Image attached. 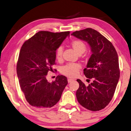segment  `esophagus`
<instances>
[{
    "label": "esophagus",
    "instance_id": "1",
    "mask_svg": "<svg viewBox=\"0 0 131 131\" xmlns=\"http://www.w3.org/2000/svg\"><path fill=\"white\" fill-rule=\"evenodd\" d=\"M68 81L69 83H70V82H71L72 81H73V80L72 79H70V78H68Z\"/></svg>",
    "mask_w": 131,
    "mask_h": 131
}]
</instances>
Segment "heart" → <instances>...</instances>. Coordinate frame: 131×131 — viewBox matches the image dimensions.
Here are the masks:
<instances>
[{
    "instance_id": "1",
    "label": "heart",
    "mask_w": 131,
    "mask_h": 131,
    "mask_svg": "<svg viewBox=\"0 0 131 131\" xmlns=\"http://www.w3.org/2000/svg\"><path fill=\"white\" fill-rule=\"evenodd\" d=\"M71 46L76 53L81 55L84 53L86 50V44L81 40L75 39L71 43ZM63 49L62 47H59L56 51V57L58 61L62 59ZM80 69V65L78 64L69 63L63 66L61 69V73L69 78H74L77 77Z\"/></svg>"
}]
</instances>
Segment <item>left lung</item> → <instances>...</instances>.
Segmentation results:
<instances>
[{
	"label": "left lung",
	"instance_id": "obj_1",
	"mask_svg": "<svg viewBox=\"0 0 131 131\" xmlns=\"http://www.w3.org/2000/svg\"><path fill=\"white\" fill-rule=\"evenodd\" d=\"M72 35L88 42L92 52L84 73L93 81L85 86L77 80L80 85L76 92L77 100L88 110H101L110 103L120 78L117 53L110 41L91 28L76 31Z\"/></svg>",
	"mask_w": 131,
	"mask_h": 131
}]
</instances>
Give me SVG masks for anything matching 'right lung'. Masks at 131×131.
<instances>
[{
    "label": "right lung",
    "instance_id": "right-lung-1",
    "mask_svg": "<svg viewBox=\"0 0 131 131\" xmlns=\"http://www.w3.org/2000/svg\"><path fill=\"white\" fill-rule=\"evenodd\" d=\"M69 31L38 32L21 47L16 65L20 87L30 105L39 109L55 105L68 84L65 76L57 75L50 82L47 73L53 70L56 51Z\"/></svg>",
    "mask_w": 131,
    "mask_h": 131
}]
</instances>
